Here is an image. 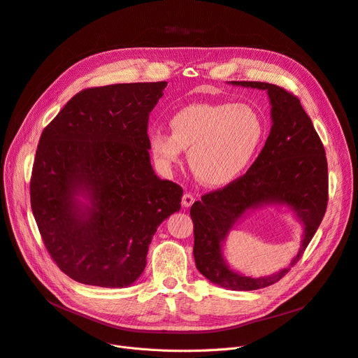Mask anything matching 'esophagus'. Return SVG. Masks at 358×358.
<instances>
[{
  "mask_svg": "<svg viewBox=\"0 0 358 358\" xmlns=\"http://www.w3.org/2000/svg\"><path fill=\"white\" fill-rule=\"evenodd\" d=\"M194 201H195V196L192 194H183V196H182V206L185 208H188V207L192 206Z\"/></svg>",
  "mask_w": 358,
  "mask_h": 358,
  "instance_id": "obj_1",
  "label": "esophagus"
}]
</instances>
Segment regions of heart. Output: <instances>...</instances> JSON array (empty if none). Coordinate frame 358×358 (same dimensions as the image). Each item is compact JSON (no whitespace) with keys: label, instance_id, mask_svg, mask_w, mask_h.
<instances>
[{"label":"heart","instance_id":"b5f03b06","mask_svg":"<svg viewBox=\"0 0 358 358\" xmlns=\"http://www.w3.org/2000/svg\"><path fill=\"white\" fill-rule=\"evenodd\" d=\"M170 134L150 131V150L172 169L188 150V164L207 186H224L248 167L264 138V119L249 103H191L169 119Z\"/></svg>","mask_w":358,"mask_h":358}]
</instances>
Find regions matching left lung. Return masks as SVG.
<instances>
[{"instance_id": "1", "label": "left lung", "mask_w": 358, "mask_h": 358, "mask_svg": "<svg viewBox=\"0 0 358 358\" xmlns=\"http://www.w3.org/2000/svg\"><path fill=\"white\" fill-rule=\"evenodd\" d=\"M231 84L268 92L272 127L259 156L243 176L194 202V258L198 271L211 282L234 292H250L280 281L310 243L328 206V162L312 119L297 96L269 83ZM264 203H285L298 214L305 224L302 248L291 266L277 275L245 278L225 265L220 243L237 219Z\"/></svg>"}]
</instances>
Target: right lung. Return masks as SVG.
Masks as SVG:
<instances>
[{
  "label": "right lung",
  "mask_w": 358,
  "mask_h": 358,
  "mask_svg": "<svg viewBox=\"0 0 358 358\" xmlns=\"http://www.w3.org/2000/svg\"><path fill=\"white\" fill-rule=\"evenodd\" d=\"M166 81L77 93L43 129L30 206L50 258L87 285L127 287L145 268L157 227L180 210L183 189L156 176L148 116ZM84 193L90 206L75 198Z\"/></svg>",
  "instance_id": "add662e5"
}]
</instances>
